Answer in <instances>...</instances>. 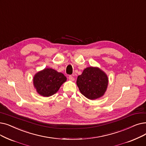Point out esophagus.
I'll list each match as a JSON object with an SVG mask.
<instances>
[{
  "label": "esophagus",
  "instance_id": "34e87169",
  "mask_svg": "<svg viewBox=\"0 0 146 146\" xmlns=\"http://www.w3.org/2000/svg\"><path fill=\"white\" fill-rule=\"evenodd\" d=\"M68 79L70 80H71V81H74V78L72 76H68Z\"/></svg>",
  "mask_w": 146,
  "mask_h": 146
}]
</instances>
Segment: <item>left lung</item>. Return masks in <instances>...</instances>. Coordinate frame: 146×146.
<instances>
[{
	"instance_id": "1",
	"label": "left lung",
	"mask_w": 146,
	"mask_h": 146,
	"mask_svg": "<svg viewBox=\"0 0 146 146\" xmlns=\"http://www.w3.org/2000/svg\"><path fill=\"white\" fill-rule=\"evenodd\" d=\"M76 84L80 93L89 100L103 97L109 84L106 73L97 67H89L78 76Z\"/></svg>"
}]
</instances>
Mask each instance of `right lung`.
I'll list each match as a JSON object with an SVG mask.
<instances>
[{
  "instance_id": "add662e5",
  "label": "right lung",
  "mask_w": 146,
  "mask_h": 146,
  "mask_svg": "<svg viewBox=\"0 0 146 146\" xmlns=\"http://www.w3.org/2000/svg\"><path fill=\"white\" fill-rule=\"evenodd\" d=\"M67 78L62 73L51 68H45L36 73L33 79L36 92L44 97L52 96L57 92Z\"/></svg>"
}]
</instances>
